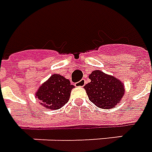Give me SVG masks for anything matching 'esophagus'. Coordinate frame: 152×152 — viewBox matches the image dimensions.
I'll list each match as a JSON object with an SVG mask.
<instances>
[{
	"instance_id": "obj_1",
	"label": "esophagus",
	"mask_w": 152,
	"mask_h": 152,
	"mask_svg": "<svg viewBox=\"0 0 152 152\" xmlns=\"http://www.w3.org/2000/svg\"><path fill=\"white\" fill-rule=\"evenodd\" d=\"M86 83H87V82L85 81V79H82L81 81L76 83H75V85H76V86H78V87H83V86L86 84Z\"/></svg>"
}]
</instances>
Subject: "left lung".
I'll return each mask as SVG.
<instances>
[{"label": "left lung", "mask_w": 152, "mask_h": 152, "mask_svg": "<svg viewBox=\"0 0 152 152\" xmlns=\"http://www.w3.org/2000/svg\"><path fill=\"white\" fill-rule=\"evenodd\" d=\"M89 78L91 82L84 86L88 98L99 108L115 107L124 94V85L119 79L104 74L100 70L93 71Z\"/></svg>", "instance_id": "1"}]
</instances>
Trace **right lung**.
I'll return each mask as SVG.
<instances>
[{"mask_svg": "<svg viewBox=\"0 0 152 152\" xmlns=\"http://www.w3.org/2000/svg\"><path fill=\"white\" fill-rule=\"evenodd\" d=\"M74 85L60 74H53L37 91L36 97L50 110H58L66 104L70 96Z\"/></svg>", "mask_w": 152, "mask_h": 152, "instance_id": "obj_1", "label": "right lung"}]
</instances>
